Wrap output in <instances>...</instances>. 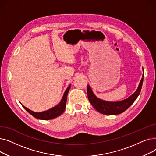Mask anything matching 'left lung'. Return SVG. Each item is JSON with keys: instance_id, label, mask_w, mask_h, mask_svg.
Here are the masks:
<instances>
[{"instance_id": "8db88e82", "label": "left lung", "mask_w": 156, "mask_h": 156, "mask_svg": "<svg viewBox=\"0 0 156 156\" xmlns=\"http://www.w3.org/2000/svg\"><path fill=\"white\" fill-rule=\"evenodd\" d=\"M144 70V69H143ZM144 81V75L139 83L136 90L127 99L118 102H109L103 101L96 97L92 88L87 85L88 99L93 107L98 111L103 114L107 115H116L125 111L132 105L141 91Z\"/></svg>"}]
</instances>
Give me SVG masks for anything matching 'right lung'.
<instances>
[{
  "instance_id": "1",
  "label": "right lung",
  "mask_w": 156,
  "mask_h": 156,
  "mask_svg": "<svg viewBox=\"0 0 156 156\" xmlns=\"http://www.w3.org/2000/svg\"><path fill=\"white\" fill-rule=\"evenodd\" d=\"M70 87H71V85L67 88L66 90V91L63 95V97L59 104L58 105H55V107L48 110H47L43 112H37L29 109L28 108H26L25 106H24L23 105H22V106L24 108V109H26L31 114V115H32L33 116L37 119H42V120H48V119H52L55 118L57 117H58L59 116H60L61 114H62L65 111L66 105L67 96L70 89Z\"/></svg>"
}]
</instances>
